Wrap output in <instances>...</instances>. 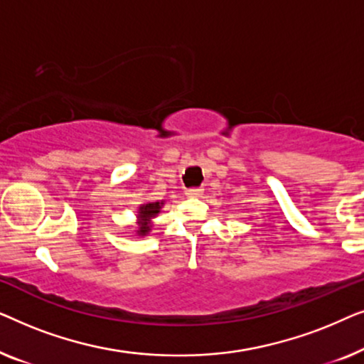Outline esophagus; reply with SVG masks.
Wrapping results in <instances>:
<instances>
[{
	"label": "esophagus",
	"mask_w": 364,
	"mask_h": 364,
	"mask_svg": "<svg viewBox=\"0 0 364 364\" xmlns=\"http://www.w3.org/2000/svg\"><path fill=\"white\" fill-rule=\"evenodd\" d=\"M187 197H191V198H198V197H202V193H203V188L202 187H197V188H187Z\"/></svg>",
	"instance_id": "34e87169"
}]
</instances>
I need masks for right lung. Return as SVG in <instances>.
<instances>
[{"label": "right lung", "instance_id": "right-lung-1", "mask_svg": "<svg viewBox=\"0 0 364 364\" xmlns=\"http://www.w3.org/2000/svg\"><path fill=\"white\" fill-rule=\"evenodd\" d=\"M164 200L161 202H146L141 203L137 208V222H136V235L137 237H146L149 232L152 230V220L159 215L161 208L164 205Z\"/></svg>", "mask_w": 364, "mask_h": 364}]
</instances>
